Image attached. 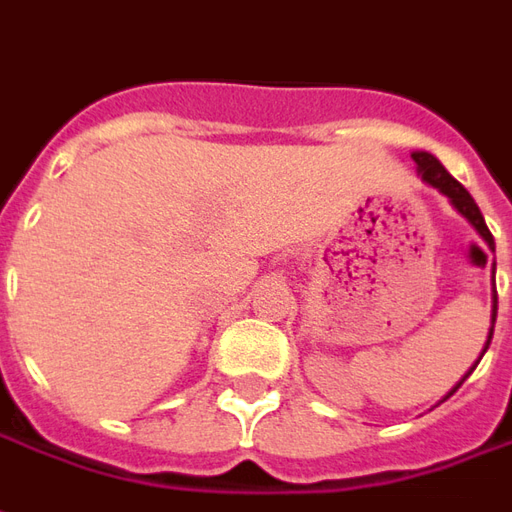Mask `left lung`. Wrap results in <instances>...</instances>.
Here are the masks:
<instances>
[{"mask_svg": "<svg viewBox=\"0 0 512 512\" xmlns=\"http://www.w3.org/2000/svg\"><path fill=\"white\" fill-rule=\"evenodd\" d=\"M412 158H414V163H417L420 174H423L425 182L442 190L447 199L455 204V210L461 212V215H464V218L469 220V223H472L477 231H480V237H483V240H486L488 245L494 248V237H491V231H488L486 220H483V212L477 210L475 199L469 196V190H466L464 185L458 182V179L450 177V174L445 171V166H442V163H439L434 155H428V152H414ZM494 322H496V302H494V313H491V333H488L486 349H488V343H491V335H494ZM486 349H483V354H486ZM483 354H480V357H483ZM477 363H480V360H477ZM472 371H475V365H472ZM466 376H469V374H466ZM466 376H464V379H466ZM464 379H461V382H464ZM461 382H458V384H461ZM458 384H455L453 390H450V395L458 390Z\"/></svg>", "mask_w": 512, "mask_h": 512, "instance_id": "8db88e82", "label": "left lung"}]
</instances>
